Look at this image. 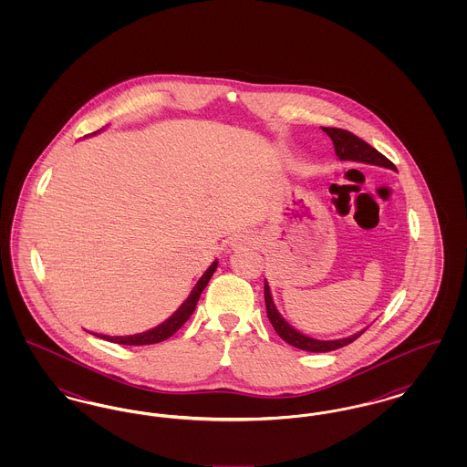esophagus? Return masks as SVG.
<instances>
[{
    "instance_id": "1",
    "label": "esophagus",
    "mask_w": 467,
    "mask_h": 467,
    "mask_svg": "<svg viewBox=\"0 0 467 467\" xmlns=\"http://www.w3.org/2000/svg\"><path fill=\"white\" fill-rule=\"evenodd\" d=\"M255 244V240H254V236H250V234H238V236H234V240H233V246H250V244Z\"/></svg>"
}]
</instances>
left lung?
<instances>
[{
	"mask_svg": "<svg viewBox=\"0 0 467 467\" xmlns=\"http://www.w3.org/2000/svg\"><path fill=\"white\" fill-rule=\"evenodd\" d=\"M326 133L329 134V138L333 140L334 150L336 156L343 161H358V162H368V164H378L383 168H390L394 170V162L389 161L383 154H379L377 149H373L369 143H366L364 140H360L347 130H339V128H322ZM265 301H266V313L271 326L275 327L276 334L292 347L299 348V350H306V352H333L336 348H341L345 345L354 343L357 337L364 331L354 334L350 337H343V339H333V341H320V339H313L310 336L297 333L294 327H290L289 324L280 317V313L275 308L273 299H271V292L269 285L265 282Z\"/></svg>",
	"mask_w": 467,
	"mask_h": 467,
	"instance_id": "obj_1",
	"label": "left lung"
}]
</instances>
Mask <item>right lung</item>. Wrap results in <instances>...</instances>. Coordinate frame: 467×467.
Here are the masks:
<instances>
[{"label":"right lung","mask_w":467,"mask_h":467,"mask_svg":"<svg viewBox=\"0 0 467 467\" xmlns=\"http://www.w3.org/2000/svg\"><path fill=\"white\" fill-rule=\"evenodd\" d=\"M217 265L219 263L215 261L212 266L206 269V273L201 276L200 282L196 284V287L189 294V297L183 301V305L168 320H164L161 326H157V327L150 329V331H145V333L133 334V336H105V334H99L98 337H103L107 341L119 343V345H154V343H161V341L168 339L170 336L177 333L178 329L189 320L192 311L196 310L201 292L208 285L212 275L217 269Z\"/></svg>","instance_id":"add662e5"}]
</instances>
